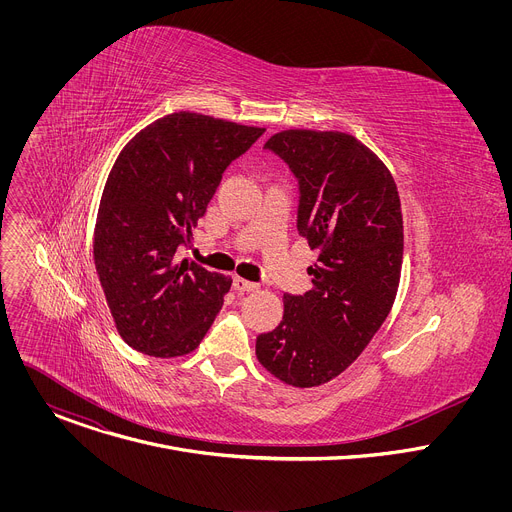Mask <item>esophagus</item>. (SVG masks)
Returning <instances> with one entry per match:
<instances>
[{
	"label": "esophagus",
	"mask_w": 512,
	"mask_h": 512,
	"mask_svg": "<svg viewBox=\"0 0 512 512\" xmlns=\"http://www.w3.org/2000/svg\"><path fill=\"white\" fill-rule=\"evenodd\" d=\"M233 287H235L237 291H253V289H257V283L247 281V279L235 275V277H233Z\"/></svg>",
	"instance_id": "obj_1"
}]
</instances>
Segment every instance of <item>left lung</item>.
I'll use <instances>...</instances> for the list:
<instances>
[{
	"instance_id": "1",
	"label": "left lung",
	"mask_w": 512,
	"mask_h": 512,
	"mask_svg": "<svg viewBox=\"0 0 512 512\" xmlns=\"http://www.w3.org/2000/svg\"><path fill=\"white\" fill-rule=\"evenodd\" d=\"M298 180V233L318 251L314 287L283 296L255 354L279 381L318 387L346 371L387 320L403 263V216L387 166L340 131L287 129L267 139Z\"/></svg>"
}]
</instances>
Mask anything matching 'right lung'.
<instances>
[{"label":"right lung","mask_w":512,"mask_h":512,"mask_svg":"<svg viewBox=\"0 0 512 512\" xmlns=\"http://www.w3.org/2000/svg\"><path fill=\"white\" fill-rule=\"evenodd\" d=\"M263 131L180 111L141 129L119 154L103 190L93 255L131 348L184 356L221 312L231 279L180 259V251L229 164Z\"/></svg>","instance_id":"add662e5"}]
</instances>
